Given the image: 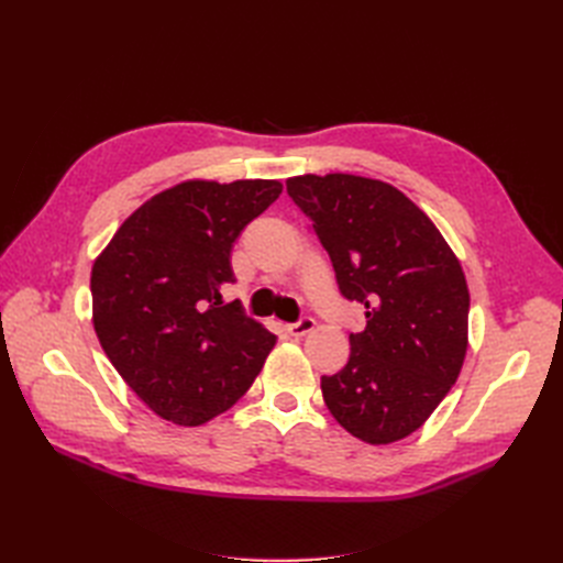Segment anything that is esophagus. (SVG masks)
Segmentation results:
<instances>
[{"mask_svg": "<svg viewBox=\"0 0 563 563\" xmlns=\"http://www.w3.org/2000/svg\"><path fill=\"white\" fill-rule=\"evenodd\" d=\"M314 327H317V321H314L312 317H302L298 323H291V327H288L286 331H288V335H294V338H302V335L312 333V331H314Z\"/></svg>", "mask_w": 563, "mask_h": 563, "instance_id": "34e87169", "label": "esophagus"}]
</instances>
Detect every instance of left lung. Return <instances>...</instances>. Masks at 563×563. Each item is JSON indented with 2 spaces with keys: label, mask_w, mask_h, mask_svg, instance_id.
<instances>
[{
  "label": "left lung",
  "mask_w": 563,
  "mask_h": 563,
  "mask_svg": "<svg viewBox=\"0 0 563 563\" xmlns=\"http://www.w3.org/2000/svg\"><path fill=\"white\" fill-rule=\"evenodd\" d=\"M286 190L329 251L340 294L366 308L350 360L321 378L343 428L383 446L413 434L457 380L467 354L470 291L457 255L395 185L305 174Z\"/></svg>",
  "instance_id": "8db88e82"
}]
</instances>
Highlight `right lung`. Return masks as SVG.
<instances>
[{
	"label": "right lung",
	"instance_id": "obj_1",
	"mask_svg": "<svg viewBox=\"0 0 563 563\" xmlns=\"http://www.w3.org/2000/svg\"><path fill=\"white\" fill-rule=\"evenodd\" d=\"M282 190L263 178L183 180L135 209L93 261L100 347L159 418L197 428L225 413L275 347L220 291L234 284V240Z\"/></svg>",
	"mask_w": 563,
	"mask_h": 563
}]
</instances>
